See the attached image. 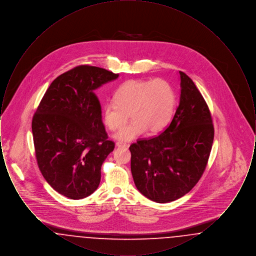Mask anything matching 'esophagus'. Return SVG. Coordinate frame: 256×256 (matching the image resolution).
I'll return each mask as SVG.
<instances>
[{
	"instance_id": "34e87169",
	"label": "esophagus",
	"mask_w": 256,
	"mask_h": 256,
	"mask_svg": "<svg viewBox=\"0 0 256 256\" xmlns=\"http://www.w3.org/2000/svg\"><path fill=\"white\" fill-rule=\"evenodd\" d=\"M116 146H118V148H126L128 145L126 143H122V142H117L116 143Z\"/></svg>"
}]
</instances>
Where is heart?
<instances>
[{
  "instance_id": "obj_1",
  "label": "heart",
  "mask_w": 256,
  "mask_h": 256,
  "mask_svg": "<svg viewBox=\"0 0 256 256\" xmlns=\"http://www.w3.org/2000/svg\"><path fill=\"white\" fill-rule=\"evenodd\" d=\"M176 104V90L164 78L130 80L124 82L115 94L114 102L102 108L106 126L116 132L126 124L130 114L134 121L115 135L119 141H132L146 130L158 134L170 122Z\"/></svg>"
}]
</instances>
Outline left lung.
<instances>
[{
  "label": "left lung",
  "mask_w": 256,
  "mask_h": 256,
  "mask_svg": "<svg viewBox=\"0 0 256 256\" xmlns=\"http://www.w3.org/2000/svg\"><path fill=\"white\" fill-rule=\"evenodd\" d=\"M180 100L162 134L130 146L134 183L148 198L165 204L190 192L207 166L214 124L206 100L182 71Z\"/></svg>",
  "instance_id": "8db88e82"
}]
</instances>
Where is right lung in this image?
Here are the masks:
<instances>
[{
    "instance_id": "add662e5",
    "label": "right lung",
    "mask_w": 256,
    "mask_h": 256,
    "mask_svg": "<svg viewBox=\"0 0 256 256\" xmlns=\"http://www.w3.org/2000/svg\"><path fill=\"white\" fill-rule=\"evenodd\" d=\"M118 76L104 68L78 65L50 84L32 117L38 168L58 193L71 200L97 189L102 164L114 150L94 91Z\"/></svg>"
}]
</instances>
